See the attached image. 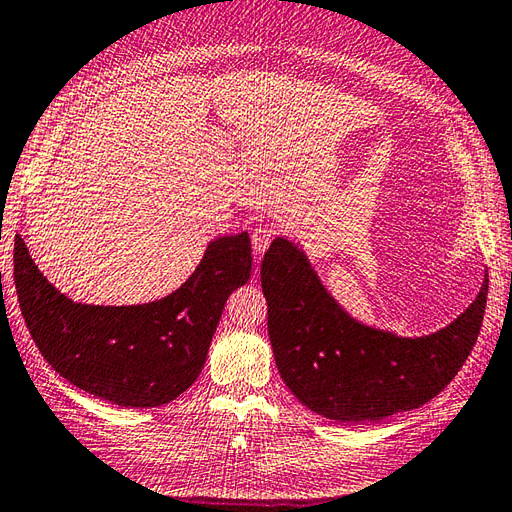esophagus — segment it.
Wrapping results in <instances>:
<instances>
[{
	"mask_svg": "<svg viewBox=\"0 0 512 512\" xmlns=\"http://www.w3.org/2000/svg\"><path fill=\"white\" fill-rule=\"evenodd\" d=\"M273 236H276V228L269 226V223H263V226H258L252 232V249H254L256 258H260L267 252L271 241H273Z\"/></svg>",
	"mask_w": 512,
	"mask_h": 512,
	"instance_id": "esophagus-1",
	"label": "esophagus"
}]
</instances>
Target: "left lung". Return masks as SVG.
<instances>
[{"label":"left lung","instance_id":"1","mask_svg":"<svg viewBox=\"0 0 512 512\" xmlns=\"http://www.w3.org/2000/svg\"><path fill=\"white\" fill-rule=\"evenodd\" d=\"M269 339L284 384L313 413L380 421L419 408L454 380L476 343L489 278L445 328L402 336L358 321L323 286L304 247L276 236L260 267Z\"/></svg>","mask_w":512,"mask_h":512}]
</instances>
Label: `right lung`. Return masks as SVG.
<instances>
[{"mask_svg": "<svg viewBox=\"0 0 512 512\" xmlns=\"http://www.w3.org/2000/svg\"><path fill=\"white\" fill-rule=\"evenodd\" d=\"M252 273L249 234L219 236L178 291L136 306L73 302L15 239L21 315L43 358L78 389L126 408L169 404L197 380L232 291Z\"/></svg>", "mask_w": 512, "mask_h": 512, "instance_id": "add662e5", "label": "right lung"}]
</instances>
